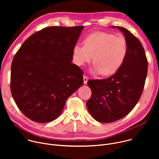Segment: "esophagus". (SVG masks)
<instances>
[{"label": "esophagus", "instance_id": "34e87169", "mask_svg": "<svg viewBox=\"0 0 159 159\" xmlns=\"http://www.w3.org/2000/svg\"><path fill=\"white\" fill-rule=\"evenodd\" d=\"M83 79H84V84H87V81H88L87 77H86L85 75H84L83 76Z\"/></svg>", "mask_w": 159, "mask_h": 159}]
</instances>
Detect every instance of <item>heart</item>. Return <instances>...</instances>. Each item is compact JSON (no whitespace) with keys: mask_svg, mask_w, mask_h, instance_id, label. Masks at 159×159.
<instances>
[{"mask_svg":"<svg viewBox=\"0 0 159 159\" xmlns=\"http://www.w3.org/2000/svg\"><path fill=\"white\" fill-rule=\"evenodd\" d=\"M84 45L75 44L73 48L74 61L83 66L91 61L93 56V74H101L104 76L115 74L123 64L128 52L125 38L121 36L96 32L87 36Z\"/></svg>","mask_w":159,"mask_h":159,"instance_id":"1","label":"heart"}]
</instances>
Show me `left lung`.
I'll use <instances>...</instances> for the list:
<instances>
[{
	"label": "left lung",
	"instance_id": "left-lung-1",
	"mask_svg": "<svg viewBox=\"0 0 159 159\" xmlns=\"http://www.w3.org/2000/svg\"><path fill=\"white\" fill-rule=\"evenodd\" d=\"M121 31L127 42L128 52L120 69L104 80H89L91 97L86 102L89 113L100 123L119 120L134 107L141 97L147 75L148 61L138 38L125 28Z\"/></svg>",
	"mask_w": 159,
	"mask_h": 159
}]
</instances>
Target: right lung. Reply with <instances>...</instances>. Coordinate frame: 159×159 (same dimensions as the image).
Instances as JSON below:
<instances>
[{"label": "right lung", "mask_w": 159, "mask_h": 159, "mask_svg": "<svg viewBox=\"0 0 159 159\" xmlns=\"http://www.w3.org/2000/svg\"><path fill=\"white\" fill-rule=\"evenodd\" d=\"M84 26H51L29 37L11 65V90L20 111L37 123L61 114L66 99L80 87L83 72L72 63Z\"/></svg>", "instance_id": "obj_1"}]
</instances>
